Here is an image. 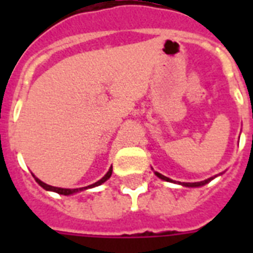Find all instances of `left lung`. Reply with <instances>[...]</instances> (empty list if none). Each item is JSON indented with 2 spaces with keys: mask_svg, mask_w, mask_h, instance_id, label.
Listing matches in <instances>:
<instances>
[{
  "mask_svg": "<svg viewBox=\"0 0 253 253\" xmlns=\"http://www.w3.org/2000/svg\"><path fill=\"white\" fill-rule=\"evenodd\" d=\"M155 174H156V176H158L159 178H162V180L169 181V182H172V180H170V178H168V177H166V176H163L162 173L155 172ZM212 178H214V177H210V178H208V180L200 181V182H182V184H181V182H178V184L184 185V186H188V188H197V186H202V185L208 184V182H210V181H211Z\"/></svg>",
  "mask_w": 253,
  "mask_h": 253,
  "instance_id": "1",
  "label": "left lung"
}]
</instances>
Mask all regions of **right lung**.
I'll return each mask as SVG.
<instances>
[{
	"instance_id": "add662e5",
	"label": "right lung",
	"mask_w": 253,
	"mask_h": 253,
	"mask_svg": "<svg viewBox=\"0 0 253 253\" xmlns=\"http://www.w3.org/2000/svg\"><path fill=\"white\" fill-rule=\"evenodd\" d=\"M111 172H113V167H110V169H109V170H107L106 174H105V176H103L102 178H101V180L97 181V182H94V184L89 185V186H85V188H80V189H64V188H56V186H51V185L44 184V182H43V181H41V180H39V178H37V177H35V176H34V177H35V181H37L38 184L41 185V186H42V188H43V189H45V190H49V192H56V193H59V194H63V196H69V194H75V193L81 192V190H85V189L94 188V186H98V185L103 184V182H105V181L109 180V178H110Z\"/></svg>"
}]
</instances>
